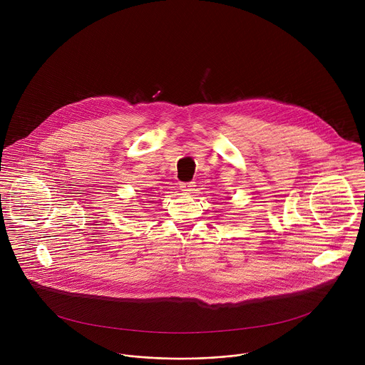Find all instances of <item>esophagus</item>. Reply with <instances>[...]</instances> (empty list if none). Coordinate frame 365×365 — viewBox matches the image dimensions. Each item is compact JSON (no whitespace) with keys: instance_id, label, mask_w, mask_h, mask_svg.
<instances>
[{"instance_id":"obj_1","label":"esophagus","mask_w":365,"mask_h":365,"mask_svg":"<svg viewBox=\"0 0 365 365\" xmlns=\"http://www.w3.org/2000/svg\"><path fill=\"white\" fill-rule=\"evenodd\" d=\"M194 187H195V182L194 181H190V182H181L180 184V188L185 192H190V191H194Z\"/></svg>"}]
</instances>
